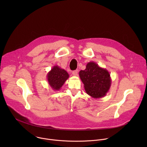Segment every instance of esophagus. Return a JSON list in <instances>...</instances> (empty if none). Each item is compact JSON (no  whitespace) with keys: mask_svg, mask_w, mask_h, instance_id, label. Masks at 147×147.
Returning <instances> with one entry per match:
<instances>
[{"mask_svg":"<svg viewBox=\"0 0 147 147\" xmlns=\"http://www.w3.org/2000/svg\"><path fill=\"white\" fill-rule=\"evenodd\" d=\"M78 70H75V71H73L72 74H73L74 76H78Z\"/></svg>","mask_w":147,"mask_h":147,"instance_id":"1","label":"esophagus"}]
</instances>
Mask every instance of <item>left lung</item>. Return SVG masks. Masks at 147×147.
I'll return each mask as SVG.
<instances>
[{"label":"left lung","mask_w":147,"mask_h":147,"mask_svg":"<svg viewBox=\"0 0 147 147\" xmlns=\"http://www.w3.org/2000/svg\"><path fill=\"white\" fill-rule=\"evenodd\" d=\"M79 76L88 95L93 98H100L109 91L112 80L109 71L94 61L88 63L86 69L81 70Z\"/></svg>","instance_id":"8db88e82"}]
</instances>
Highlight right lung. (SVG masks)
<instances>
[{
	"mask_svg": "<svg viewBox=\"0 0 147 147\" xmlns=\"http://www.w3.org/2000/svg\"><path fill=\"white\" fill-rule=\"evenodd\" d=\"M49 85L54 91H59L69 78L67 72L58 66H54L47 74Z\"/></svg>",
	"mask_w": 147,
	"mask_h": 147,
	"instance_id": "add662e5",
	"label": "right lung"
}]
</instances>
